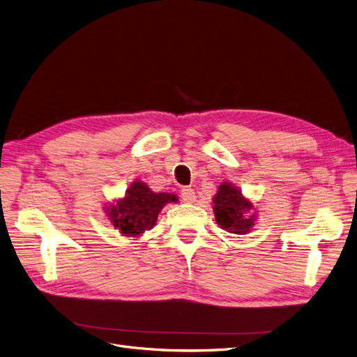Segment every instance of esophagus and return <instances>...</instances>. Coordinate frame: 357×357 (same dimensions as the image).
Returning <instances> with one entry per match:
<instances>
[{
    "instance_id": "obj_1",
    "label": "esophagus",
    "mask_w": 357,
    "mask_h": 357,
    "mask_svg": "<svg viewBox=\"0 0 357 357\" xmlns=\"http://www.w3.org/2000/svg\"><path fill=\"white\" fill-rule=\"evenodd\" d=\"M181 199L185 203H194L195 202V191L190 187L182 188L181 191Z\"/></svg>"
}]
</instances>
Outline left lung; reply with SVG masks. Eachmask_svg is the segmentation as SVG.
<instances>
[{
    "label": "left lung",
    "instance_id": "obj_1",
    "mask_svg": "<svg viewBox=\"0 0 357 357\" xmlns=\"http://www.w3.org/2000/svg\"><path fill=\"white\" fill-rule=\"evenodd\" d=\"M213 212L218 225L236 235L252 232L259 215L253 202L244 197L240 188L227 181L220 182L213 197Z\"/></svg>",
    "mask_w": 357,
    "mask_h": 357
}]
</instances>
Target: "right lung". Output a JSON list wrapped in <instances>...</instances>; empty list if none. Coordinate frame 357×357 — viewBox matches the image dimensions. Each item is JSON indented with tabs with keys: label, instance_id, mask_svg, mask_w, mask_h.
Here are the masks:
<instances>
[{
	"label": "right lung",
	"instance_id": "obj_1",
	"mask_svg": "<svg viewBox=\"0 0 357 357\" xmlns=\"http://www.w3.org/2000/svg\"><path fill=\"white\" fill-rule=\"evenodd\" d=\"M176 202L175 194L154 192L147 183L137 179L130 183L122 199L104 206V213L122 236L139 238L145 231L154 228L162 208Z\"/></svg>",
	"mask_w": 357,
	"mask_h": 357
}]
</instances>
